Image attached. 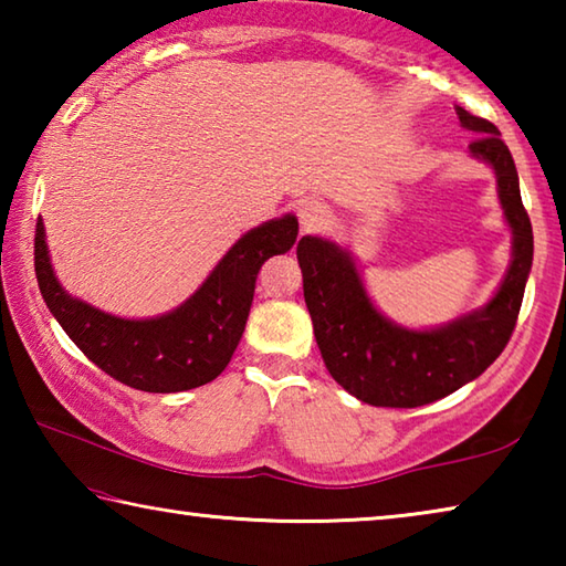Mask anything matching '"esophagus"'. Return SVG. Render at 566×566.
I'll return each mask as SVG.
<instances>
[{
	"mask_svg": "<svg viewBox=\"0 0 566 566\" xmlns=\"http://www.w3.org/2000/svg\"><path fill=\"white\" fill-rule=\"evenodd\" d=\"M296 217H300L302 232H322L324 227L329 224V207L317 202V199H306V202L300 205L296 209Z\"/></svg>",
	"mask_w": 566,
	"mask_h": 566,
	"instance_id": "obj_1",
	"label": "esophagus"
}]
</instances>
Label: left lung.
I'll return each instance as SVG.
<instances>
[{
    "mask_svg": "<svg viewBox=\"0 0 566 566\" xmlns=\"http://www.w3.org/2000/svg\"><path fill=\"white\" fill-rule=\"evenodd\" d=\"M457 117L476 134L469 155L492 167L504 222L512 232L510 266L484 306L439 327H401L371 302L347 247L312 234L296 244L304 302L322 359L337 385L371 407H421L469 385L500 357L520 314L534 237L512 151L492 122L462 107H457Z\"/></svg>",
    "mask_w": 566,
    "mask_h": 566,
    "instance_id": "left-lung-1",
    "label": "left lung"
}]
</instances>
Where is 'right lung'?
I'll return each instance as SVG.
<instances>
[{
  "label": "right lung",
  "mask_w": 566,
  "mask_h": 566,
  "mask_svg": "<svg viewBox=\"0 0 566 566\" xmlns=\"http://www.w3.org/2000/svg\"><path fill=\"white\" fill-rule=\"evenodd\" d=\"M296 234L294 214L249 229L195 294L147 319L117 317L66 292L54 274L42 217L34 237V272L54 319L87 359L132 389L169 395L222 375L244 334L256 274L270 256L290 252Z\"/></svg>",
  "instance_id": "1"
}]
</instances>
